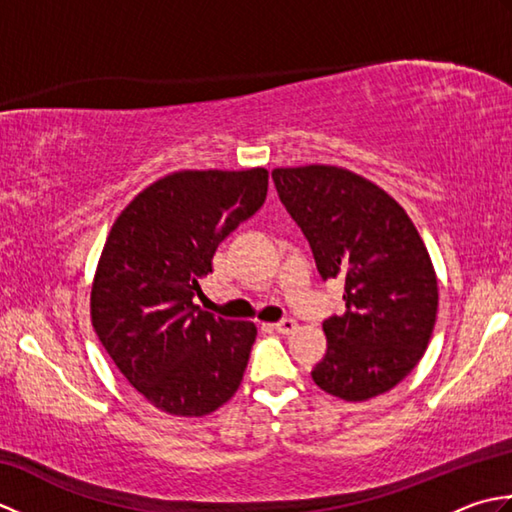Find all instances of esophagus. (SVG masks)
<instances>
[{"instance_id":"34e87169","label":"esophagus","mask_w":512,"mask_h":512,"mask_svg":"<svg viewBox=\"0 0 512 512\" xmlns=\"http://www.w3.org/2000/svg\"><path fill=\"white\" fill-rule=\"evenodd\" d=\"M273 328L279 332V334H292L297 330V321L295 319H281L277 321Z\"/></svg>"}]
</instances>
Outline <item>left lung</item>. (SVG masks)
<instances>
[{
  "instance_id": "obj_1",
  "label": "left lung",
  "mask_w": 512,
  "mask_h": 512,
  "mask_svg": "<svg viewBox=\"0 0 512 512\" xmlns=\"http://www.w3.org/2000/svg\"><path fill=\"white\" fill-rule=\"evenodd\" d=\"M281 204L323 279L345 281V314L323 323L328 352L312 380L347 402L396 387L427 350L438 279L416 226L389 193L332 165L275 169Z\"/></svg>"
}]
</instances>
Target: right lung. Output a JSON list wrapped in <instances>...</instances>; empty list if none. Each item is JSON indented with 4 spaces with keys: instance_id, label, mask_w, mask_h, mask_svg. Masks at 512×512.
Returning a JSON list of instances; mask_svg holds the SVG:
<instances>
[{
    "instance_id": "add662e5",
    "label": "right lung",
    "mask_w": 512,
    "mask_h": 512,
    "mask_svg": "<svg viewBox=\"0 0 512 512\" xmlns=\"http://www.w3.org/2000/svg\"><path fill=\"white\" fill-rule=\"evenodd\" d=\"M268 171H176L116 217L90 314L114 365L156 409L200 418L242 383L257 328L193 303L215 248L266 200Z\"/></svg>"
}]
</instances>
